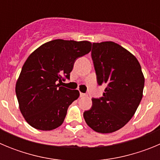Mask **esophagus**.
Segmentation results:
<instances>
[{"instance_id":"34e87169","label":"esophagus","mask_w":160,"mask_h":160,"mask_svg":"<svg viewBox=\"0 0 160 160\" xmlns=\"http://www.w3.org/2000/svg\"><path fill=\"white\" fill-rule=\"evenodd\" d=\"M87 96V94H84V93H80V97L82 98V97H86Z\"/></svg>"}]
</instances>
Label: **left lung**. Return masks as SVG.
I'll use <instances>...</instances> for the list:
<instances>
[{
  "label": "left lung",
  "mask_w": 160,
  "mask_h": 160,
  "mask_svg": "<svg viewBox=\"0 0 160 160\" xmlns=\"http://www.w3.org/2000/svg\"><path fill=\"white\" fill-rule=\"evenodd\" d=\"M91 58L98 84L106 88L102 97L92 98L83 117L96 132H114L129 122L140 103L143 73L136 58L113 42L93 43Z\"/></svg>",
  "instance_id": "8db88e82"
}]
</instances>
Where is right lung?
Masks as SVG:
<instances>
[{"mask_svg":"<svg viewBox=\"0 0 160 160\" xmlns=\"http://www.w3.org/2000/svg\"><path fill=\"white\" fill-rule=\"evenodd\" d=\"M91 43L62 39L43 44L22 66L16 83L20 111L35 129L51 131L64 122L69 106L79 97L78 90L60 87L70 78L76 59L90 51Z\"/></svg>","mask_w":160,"mask_h":160,"instance_id":"obj_1","label":"right lung"}]
</instances>
